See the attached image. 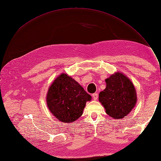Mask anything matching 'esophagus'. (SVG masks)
Masks as SVG:
<instances>
[{
  "label": "esophagus",
  "mask_w": 161,
  "mask_h": 161,
  "mask_svg": "<svg viewBox=\"0 0 161 161\" xmlns=\"http://www.w3.org/2000/svg\"><path fill=\"white\" fill-rule=\"evenodd\" d=\"M92 98H93L94 100H97V98H98V94L97 93H93L92 95Z\"/></svg>",
  "instance_id": "obj_1"
}]
</instances>
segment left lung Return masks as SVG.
<instances>
[{
    "instance_id": "left-lung-1",
    "label": "left lung",
    "mask_w": 161,
    "mask_h": 161,
    "mask_svg": "<svg viewBox=\"0 0 161 161\" xmlns=\"http://www.w3.org/2000/svg\"><path fill=\"white\" fill-rule=\"evenodd\" d=\"M106 88L100 92L99 100L107 114L114 119H122L136 105V89L128 78L118 72L105 80Z\"/></svg>"
}]
</instances>
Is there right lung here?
Returning a JSON list of instances; mask_svg holds the SVG:
<instances>
[{
  "instance_id": "1",
  "label": "right lung",
  "mask_w": 161,
  "mask_h": 161,
  "mask_svg": "<svg viewBox=\"0 0 161 161\" xmlns=\"http://www.w3.org/2000/svg\"><path fill=\"white\" fill-rule=\"evenodd\" d=\"M91 96L66 74L53 82L47 94V105L51 113L62 122H73L82 114L86 102Z\"/></svg>"
}]
</instances>
